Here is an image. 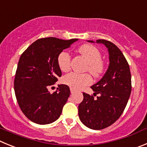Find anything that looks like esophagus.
Segmentation results:
<instances>
[{"mask_svg":"<svg viewBox=\"0 0 147 147\" xmlns=\"http://www.w3.org/2000/svg\"><path fill=\"white\" fill-rule=\"evenodd\" d=\"M70 92H71V94H74L75 92V90L72 89V88H70Z\"/></svg>","mask_w":147,"mask_h":147,"instance_id":"obj_1","label":"esophagus"}]
</instances>
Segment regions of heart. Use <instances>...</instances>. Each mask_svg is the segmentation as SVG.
Here are the masks:
<instances>
[{
  "instance_id": "heart-1",
  "label": "heart",
  "mask_w": 147,
  "mask_h": 147,
  "mask_svg": "<svg viewBox=\"0 0 147 147\" xmlns=\"http://www.w3.org/2000/svg\"><path fill=\"white\" fill-rule=\"evenodd\" d=\"M78 52L83 55L88 63V69L94 76L100 75L103 69L102 55L96 47L91 45H84L78 49ZM58 64L61 70L67 72L70 69L71 57L67 51H62L58 56ZM63 83L72 89H81L91 84L92 79L88 74H78L71 72L63 78Z\"/></svg>"
}]
</instances>
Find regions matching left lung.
<instances>
[{"label":"left lung","mask_w":147,"mask_h":147,"mask_svg":"<svg viewBox=\"0 0 147 147\" xmlns=\"http://www.w3.org/2000/svg\"><path fill=\"white\" fill-rule=\"evenodd\" d=\"M96 42L108 49L109 65L102 78L91 86L94 92L93 95L83 93L78 115L87 127L102 129L113 125L122 114L131 93V74L126 59L117 46L105 39ZM96 94L98 96L94 98Z\"/></svg>","instance_id":"left-lung-1"}]
</instances>
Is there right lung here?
<instances>
[{
  "label": "right lung",
  "mask_w": 147,
  "mask_h": 147,
  "mask_svg": "<svg viewBox=\"0 0 147 147\" xmlns=\"http://www.w3.org/2000/svg\"><path fill=\"white\" fill-rule=\"evenodd\" d=\"M78 40L42 38L21 55L14 78V92L21 111L33 122L47 125L60 117L70 95L69 88L61 84L53 94L47 88L61 76L58 64L60 53Z\"/></svg>",
  "instance_id": "1"
}]
</instances>
